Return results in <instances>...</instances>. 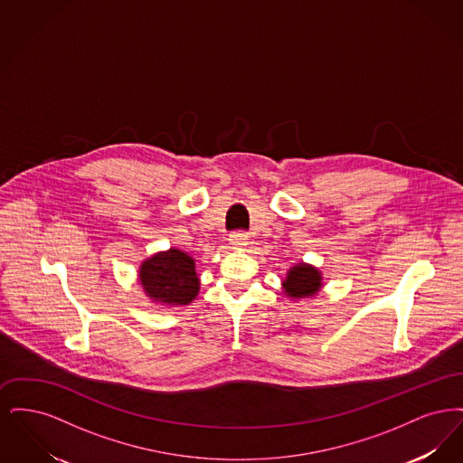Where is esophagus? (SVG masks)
Masks as SVG:
<instances>
[{"label":"esophagus","instance_id":"34e87169","mask_svg":"<svg viewBox=\"0 0 463 463\" xmlns=\"http://www.w3.org/2000/svg\"><path fill=\"white\" fill-rule=\"evenodd\" d=\"M229 242L232 244V248H244L248 244V234L244 231H236L229 236Z\"/></svg>","mask_w":463,"mask_h":463}]
</instances>
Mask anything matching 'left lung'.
<instances>
[{"label":"left lung","instance_id":"8db88e82","mask_svg":"<svg viewBox=\"0 0 463 463\" xmlns=\"http://www.w3.org/2000/svg\"><path fill=\"white\" fill-rule=\"evenodd\" d=\"M323 287L321 272L308 264H298L288 270L283 281V289L291 298H308L314 297Z\"/></svg>","mask_w":463,"mask_h":463}]
</instances>
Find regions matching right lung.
<instances>
[{
  "instance_id": "obj_1",
  "label": "right lung",
  "mask_w": 463,
  "mask_h": 463,
  "mask_svg": "<svg viewBox=\"0 0 463 463\" xmlns=\"http://www.w3.org/2000/svg\"><path fill=\"white\" fill-rule=\"evenodd\" d=\"M138 279L146 295L165 306H187L199 291L194 259L176 248L144 260L138 269Z\"/></svg>"
}]
</instances>
